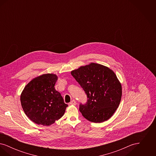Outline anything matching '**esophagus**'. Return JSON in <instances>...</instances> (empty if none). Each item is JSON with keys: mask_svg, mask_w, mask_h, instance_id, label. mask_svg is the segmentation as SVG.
<instances>
[{"mask_svg": "<svg viewBox=\"0 0 156 156\" xmlns=\"http://www.w3.org/2000/svg\"><path fill=\"white\" fill-rule=\"evenodd\" d=\"M76 101H75V100H73V101L69 103V105H76Z\"/></svg>", "mask_w": 156, "mask_h": 156, "instance_id": "esophagus-1", "label": "esophagus"}]
</instances>
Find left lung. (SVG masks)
<instances>
[{
  "label": "left lung",
  "mask_w": 156,
  "mask_h": 156,
  "mask_svg": "<svg viewBox=\"0 0 156 156\" xmlns=\"http://www.w3.org/2000/svg\"><path fill=\"white\" fill-rule=\"evenodd\" d=\"M88 97L80 111L85 119L102 123L110 119L119 107L122 95L121 83L109 67L90 62L71 72Z\"/></svg>",
  "instance_id": "8db88e82"
}]
</instances>
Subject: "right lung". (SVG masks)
Instances as JSON below:
<instances>
[{
  "label": "right lung",
  "mask_w": 156,
  "mask_h": 156,
  "mask_svg": "<svg viewBox=\"0 0 156 156\" xmlns=\"http://www.w3.org/2000/svg\"><path fill=\"white\" fill-rule=\"evenodd\" d=\"M58 76L44 74L31 80L20 95L23 109L29 119L38 125L50 126L64 115L68 105L55 89Z\"/></svg>",
  "instance_id": "1"
}]
</instances>
